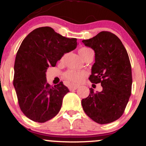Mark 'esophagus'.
Here are the masks:
<instances>
[{"label": "esophagus", "instance_id": "obj_1", "mask_svg": "<svg viewBox=\"0 0 146 146\" xmlns=\"http://www.w3.org/2000/svg\"><path fill=\"white\" fill-rule=\"evenodd\" d=\"M78 88V86H69V90H76Z\"/></svg>", "mask_w": 146, "mask_h": 146}]
</instances>
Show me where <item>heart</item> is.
Listing matches in <instances>:
<instances>
[{
    "mask_svg": "<svg viewBox=\"0 0 146 146\" xmlns=\"http://www.w3.org/2000/svg\"><path fill=\"white\" fill-rule=\"evenodd\" d=\"M90 51H93L92 49H90V48L88 47H82L79 50V54L80 55V56L82 58H84L85 55H86L87 53H89ZM66 54H64L62 57V60L64 59ZM86 76V73L84 72H80V71H73V70H71V71H68L65 73L64 77L68 81H69L71 83H80L84 80V77Z\"/></svg>",
    "mask_w": 146,
    "mask_h": 146,
    "instance_id": "b5f03b06",
    "label": "heart"
}]
</instances>
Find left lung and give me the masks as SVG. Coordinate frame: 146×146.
I'll use <instances>...</instances> for the list:
<instances>
[{
	"label": "left lung",
	"instance_id": "left-lung-1",
	"mask_svg": "<svg viewBox=\"0 0 146 146\" xmlns=\"http://www.w3.org/2000/svg\"><path fill=\"white\" fill-rule=\"evenodd\" d=\"M82 42L94 50L95 63L89 80L101 83L102 90L95 93L90 88L82 106L94 121L111 123L121 116L131 95L132 69L128 53L119 38L108 31H101Z\"/></svg>",
	"mask_w": 146,
	"mask_h": 146
}]
</instances>
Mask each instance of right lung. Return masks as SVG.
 Instances as JSON below:
<instances>
[{"label":"right lung","instance_id":"add662e5","mask_svg":"<svg viewBox=\"0 0 146 146\" xmlns=\"http://www.w3.org/2000/svg\"><path fill=\"white\" fill-rule=\"evenodd\" d=\"M77 45L76 38L64 37L48 27L34 29L22 42L15 60L14 86L20 108L32 121L44 123L59 113L69 90L62 82L51 87L46 72Z\"/></svg>","mask_w":146,"mask_h":146}]
</instances>
